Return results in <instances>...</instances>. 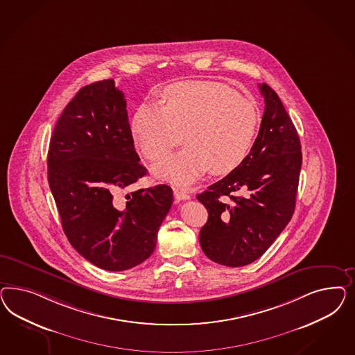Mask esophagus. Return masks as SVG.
<instances>
[{"label":"esophagus","mask_w":355,"mask_h":355,"mask_svg":"<svg viewBox=\"0 0 355 355\" xmlns=\"http://www.w3.org/2000/svg\"><path fill=\"white\" fill-rule=\"evenodd\" d=\"M174 198H175V200H187V199H190V195L186 193V191H183V190H180V189H174Z\"/></svg>","instance_id":"1"}]
</instances>
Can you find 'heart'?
Here are the masks:
<instances>
[{"instance_id": "heart-1", "label": "heart", "mask_w": 355, "mask_h": 355, "mask_svg": "<svg viewBox=\"0 0 355 355\" xmlns=\"http://www.w3.org/2000/svg\"><path fill=\"white\" fill-rule=\"evenodd\" d=\"M165 97V105L141 103L131 119L134 140L148 160L168 155L183 139L189 144L153 166L159 178L189 184L208 169L233 172L246 159L259 125L250 101L216 82L177 83Z\"/></svg>"}]
</instances>
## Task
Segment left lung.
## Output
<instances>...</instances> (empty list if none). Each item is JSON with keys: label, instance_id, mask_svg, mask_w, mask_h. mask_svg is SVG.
Instances as JSON below:
<instances>
[{"label": "left lung", "instance_id": "1", "mask_svg": "<svg viewBox=\"0 0 355 355\" xmlns=\"http://www.w3.org/2000/svg\"><path fill=\"white\" fill-rule=\"evenodd\" d=\"M264 114L246 159L198 200L208 220L199 241L207 258L243 267L260 258L289 224L302 165L301 141L279 95L266 83Z\"/></svg>", "mask_w": 355, "mask_h": 355}]
</instances>
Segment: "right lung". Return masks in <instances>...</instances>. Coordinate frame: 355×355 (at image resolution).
<instances>
[{
	"instance_id": "obj_1",
	"label": "right lung",
	"mask_w": 355,
	"mask_h": 355,
	"mask_svg": "<svg viewBox=\"0 0 355 355\" xmlns=\"http://www.w3.org/2000/svg\"><path fill=\"white\" fill-rule=\"evenodd\" d=\"M139 160L114 80L79 89L54 126L48 182L69 242L98 268L119 272L150 258L172 207L166 184L119 196L147 174Z\"/></svg>"
}]
</instances>
